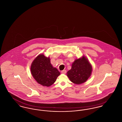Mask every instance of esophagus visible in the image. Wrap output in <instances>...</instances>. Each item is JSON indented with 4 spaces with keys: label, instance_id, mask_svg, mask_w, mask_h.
<instances>
[{
    "label": "esophagus",
    "instance_id": "34e87169",
    "mask_svg": "<svg viewBox=\"0 0 122 122\" xmlns=\"http://www.w3.org/2000/svg\"><path fill=\"white\" fill-rule=\"evenodd\" d=\"M66 70H63L61 71V73L62 74H66Z\"/></svg>",
    "mask_w": 122,
    "mask_h": 122
}]
</instances>
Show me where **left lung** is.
Listing matches in <instances>:
<instances>
[{"instance_id":"1","label":"left lung","mask_w":122,"mask_h":122,"mask_svg":"<svg viewBox=\"0 0 122 122\" xmlns=\"http://www.w3.org/2000/svg\"><path fill=\"white\" fill-rule=\"evenodd\" d=\"M92 68L85 57L77 59L72 65L71 70L67 72L70 81L79 85L85 82L91 76Z\"/></svg>"}]
</instances>
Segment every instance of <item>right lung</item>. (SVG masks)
I'll return each mask as SVG.
<instances>
[{
    "label": "right lung",
    "instance_id": "add662e5",
    "mask_svg": "<svg viewBox=\"0 0 122 122\" xmlns=\"http://www.w3.org/2000/svg\"><path fill=\"white\" fill-rule=\"evenodd\" d=\"M31 74L37 83L45 86H50L55 82L60 73L56 68H53L49 57L43 54L39 55L31 65Z\"/></svg>",
    "mask_w": 122,
    "mask_h": 122
}]
</instances>
